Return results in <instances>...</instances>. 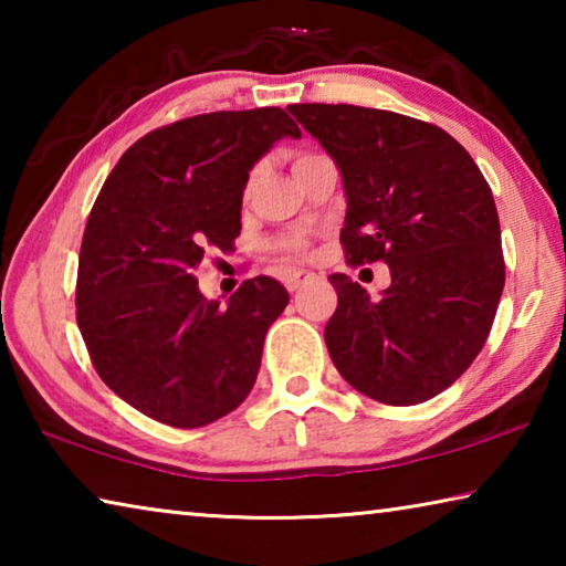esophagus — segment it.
I'll return each instance as SVG.
<instances>
[{"label":"esophagus","instance_id":"34e87169","mask_svg":"<svg viewBox=\"0 0 566 566\" xmlns=\"http://www.w3.org/2000/svg\"><path fill=\"white\" fill-rule=\"evenodd\" d=\"M312 280H314V274H312V272L294 270V272L286 274L284 284H286V290H290V292H296V290H300V286H304L306 282H312Z\"/></svg>","mask_w":566,"mask_h":566}]
</instances>
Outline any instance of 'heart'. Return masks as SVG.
<instances>
[{"label":"heart","mask_w":566,"mask_h":566,"mask_svg":"<svg viewBox=\"0 0 566 566\" xmlns=\"http://www.w3.org/2000/svg\"><path fill=\"white\" fill-rule=\"evenodd\" d=\"M310 157H314V155H296V159H294V167H300L302 161H306ZM282 249L286 254H306V242L304 239H300V237H292V239H284L282 242Z\"/></svg>","instance_id":"1"}]
</instances>
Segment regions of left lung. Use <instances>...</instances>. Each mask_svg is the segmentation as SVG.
Listing matches in <instances>:
<instances>
[{
  "label": "left lung",
  "instance_id": "8db88e82",
  "mask_svg": "<svg viewBox=\"0 0 566 566\" xmlns=\"http://www.w3.org/2000/svg\"><path fill=\"white\" fill-rule=\"evenodd\" d=\"M342 171L349 264H389L371 300L332 274L337 312L324 327L349 385L381 405L437 397L464 375L490 337L504 290L502 232L492 189L459 142L434 124L354 104H292Z\"/></svg>",
  "mask_w": 566,
  "mask_h": 566
}]
</instances>
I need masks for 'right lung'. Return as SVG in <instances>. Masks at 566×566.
<instances>
[{
	"mask_svg": "<svg viewBox=\"0 0 566 566\" xmlns=\"http://www.w3.org/2000/svg\"><path fill=\"white\" fill-rule=\"evenodd\" d=\"M282 137L302 132L280 107L167 124L124 151L92 207L76 324L104 385L161 424H212L254 387L290 294L254 276L222 306L191 272L209 249L232 252L249 169Z\"/></svg>",
	"mask_w": 566,
	"mask_h": 566,
	"instance_id": "obj_1",
	"label": "right lung"
}]
</instances>
